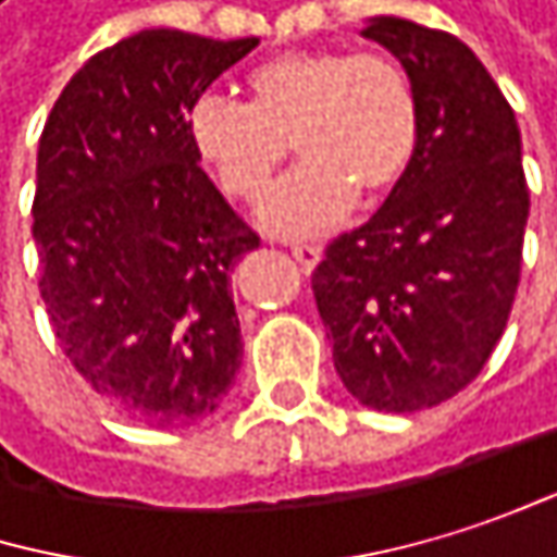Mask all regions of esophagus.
<instances>
[{"label": "esophagus", "instance_id": "esophagus-1", "mask_svg": "<svg viewBox=\"0 0 557 557\" xmlns=\"http://www.w3.org/2000/svg\"><path fill=\"white\" fill-rule=\"evenodd\" d=\"M290 253L297 257V263L304 270H313L320 263V247L317 244H290Z\"/></svg>", "mask_w": 557, "mask_h": 557}]
</instances>
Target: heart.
<instances>
[{
  "instance_id": "b5f03b06",
  "label": "heart",
  "mask_w": 557,
  "mask_h": 557,
  "mask_svg": "<svg viewBox=\"0 0 557 557\" xmlns=\"http://www.w3.org/2000/svg\"><path fill=\"white\" fill-rule=\"evenodd\" d=\"M247 103L201 94L188 107V139L218 185L257 205L290 156L307 162L281 185L263 224L281 234L333 227L356 195L382 201L411 175L421 139V97L388 54L294 48L247 74Z\"/></svg>"
}]
</instances>
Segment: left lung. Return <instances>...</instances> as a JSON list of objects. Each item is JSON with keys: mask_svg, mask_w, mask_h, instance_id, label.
I'll return each instance as SVG.
<instances>
[{"mask_svg": "<svg viewBox=\"0 0 557 557\" xmlns=\"http://www.w3.org/2000/svg\"><path fill=\"white\" fill-rule=\"evenodd\" d=\"M411 74L424 139L405 185L313 270L343 385L375 411H424L493 356L522 273L529 185L516 113L457 38L379 15L362 28Z\"/></svg>", "mask_w": 557, "mask_h": 557, "instance_id": "obj_1", "label": "left lung"}]
</instances>
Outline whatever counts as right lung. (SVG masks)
<instances>
[{"instance_id": "1", "label": "right lung", "mask_w": 557, "mask_h": 557, "mask_svg": "<svg viewBox=\"0 0 557 557\" xmlns=\"http://www.w3.org/2000/svg\"><path fill=\"white\" fill-rule=\"evenodd\" d=\"M257 38L146 28L97 51L38 139V290L84 385L149 428L208 418L240 369L234 263L260 237L198 165L188 107Z\"/></svg>"}]
</instances>
